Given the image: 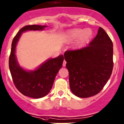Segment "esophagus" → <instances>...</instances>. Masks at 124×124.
<instances>
[{
	"mask_svg": "<svg viewBox=\"0 0 124 124\" xmlns=\"http://www.w3.org/2000/svg\"><path fill=\"white\" fill-rule=\"evenodd\" d=\"M66 61H65V60H64V61H63V64H62V65H63V66H66Z\"/></svg>",
	"mask_w": 124,
	"mask_h": 124,
	"instance_id": "1",
	"label": "esophagus"
}]
</instances>
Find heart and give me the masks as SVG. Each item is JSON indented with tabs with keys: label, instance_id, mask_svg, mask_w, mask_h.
Returning a JSON list of instances; mask_svg holds the SVG:
<instances>
[{
	"label": "heart",
	"instance_id": "obj_1",
	"mask_svg": "<svg viewBox=\"0 0 124 124\" xmlns=\"http://www.w3.org/2000/svg\"><path fill=\"white\" fill-rule=\"evenodd\" d=\"M92 35V31L90 29L85 30L81 29H75L72 30L68 35V39L69 41L73 42L79 39L77 45L81 47L85 43L89 41Z\"/></svg>",
	"mask_w": 124,
	"mask_h": 124
}]
</instances>
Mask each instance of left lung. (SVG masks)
Here are the masks:
<instances>
[{"mask_svg": "<svg viewBox=\"0 0 124 124\" xmlns=\"http://www.w3.org/2000/svg\"><path fill=\"white\" fill-rule=\"evenodd\" d=\"M64 57L70 90L78 97L88 98L98 94L112 74L113 43L101 27L89 45L66 51Z\"/></svg>", "mask_w": 124, "mask_h": 124, "instance_id": "left-lung-1", "label": "left lung"}]
</instances>
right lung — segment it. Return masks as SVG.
Segmentation results:
<instances>
[{
    "mask_svg": "<svg viewBox=\"0 0 124 124\" xmlns=\"http://www.w3.org/2000/svg\"><path fill=\"white\" fill-rule=\"evenodd\" d=\"M46 26L27 25L19 30L12 43L9 66L13 82L20 93L33 98H40L48 94L56 75L62 68L64 57L62 55L49 59L37 69L26 71L18 64L15 55L17 42L23 32L28 31H42Z\"/></svg>",
    "mask_w": 124,
    "mask_h": 124,
    "instance_id": "obj_1",
    "label": "right lung"
}]
</instances>
